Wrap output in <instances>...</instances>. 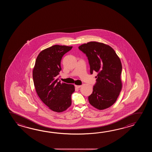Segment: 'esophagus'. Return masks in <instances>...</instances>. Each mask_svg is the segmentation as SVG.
I'll list each match as a JSON object with an SVG mask.
<instances>
[{"label":"esophagus","instance_id":"1","mask_svg":"<svg viewBox=\"0 0 152 152\" xmlns=\"http://www.w3.org/2000/svg\"><path fill=\"white\" fill-rule=\"evenodd\" d=\"M81 86V85H75V87L77 88H79Z\"/></svg>","mask_w":152,"mask_h":152}]
</instances>
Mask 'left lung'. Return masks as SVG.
<instances>
[{
	"instance_id": "8db88e82",
	"label": "left lung",
	"mask_w": 152,
	"mask_h": 152,
	"mask_svg": "<svg viewBox=\"0 0 152 152\" xmlns=\"http://www.w3.org/2000/svg\"><path fill=\"white\" fill-rule=\"evenodd\" d=\"M79 49L87 57L91 74L98 73L93 92L88 97L89 103L98 110L107 109L116 102L122 87L120 58L113 49L103 43L88 42Z\"/></svg>"
}]
</instances>
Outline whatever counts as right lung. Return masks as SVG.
<instances>
[{
  "mask_svg": "<svg viewBox=\"0 0 152 152\" xmlns=\"http://www.w3.org/2000/svg\"><path fill=\"white\" fill-rule=\"evenodd\" d=\"M72 47L54 45L39 53L36 60L32 77L36 91L43 103L53 111L61 113L71 105L75 86L58 81L61 61Z\"/></svg>",
  "mask_w": 152,
  "mask_h": 152,
  "instance_id": "1",
  "label": "right lung"
}]
</instances>
